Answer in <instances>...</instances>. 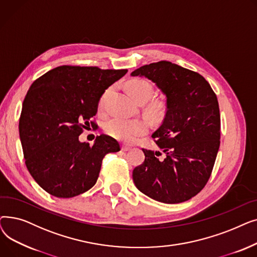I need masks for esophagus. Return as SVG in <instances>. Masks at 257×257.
I'll return each instance as SVG.
<instances>
[{"label": "esophagus", "mask_w": 257, "mask_h": 257, "mask_svg": "<svg viewBox=\"0 0 257 257\" xmlns=\"http://www.w3.org/2000/svg\"><path fill=\"white\" fill-rule=\"evenodd\" d=\"M129 150H131V148H130V147H128V146H125V145L121 146V151L127 152V151H129Z\"/></svg>", "instance_id": "esophagus-1"}]
</instances>
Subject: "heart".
<instances>
[{
	"label": "heart",
	"instance_id": "1",
	"mask_svg": "<svg viewBox=\"0 0 257 257\" xmlns=\"http://www.w3.org/2000/svg\"><path fill=\"white\" fill-rule=\"evenodd\" d=\"M128 90L133 99L139 103H146L149 101L153 93L154 88L150 82L146 80H133L128 84ZM111 91V87L108 88L100 99V107L102 108L105 104V101L108 94ZM161 107L159 104H152L149 107V111L153 115H157L160 112ZM105 131L109 134L113 139H116L120 142L127 144L136 142L140 137L145 136L149 131V123L144 118L136 117V118H125L115 116L110 118L105 124Z\"/></svg>",
	"mask_w": 257,
	"mask_h": 257
}]
</instances>
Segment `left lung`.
Segmentation results:
<instances>
[{"mask_svg":"<svg viewBox=\"0 0 257 257\" xmlns=\"http://www.w3.org/2000/svg\"><path fill=\"white\" fill-rule=\"evenodd\" d=\"M131 76L151 80L167 98L163 124L152 134L165 157L143 149L145 161L133 170L134 184L163 203L190 200L207 183L219 151L217 96L204 77L166 60L141 66Z\"/></svg>","mask_w":257,"mask_h":257,"instance_id":"1","label":"left lung"}]
</instances>
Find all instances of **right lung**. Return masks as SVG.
<instances>
[{"label": "right lung", "instance_id": "right-lung-1", "mask_svg": "<svg viewBox=\"0 0 257 257\" xmlns=\"http://www.w3.org/2000/svg\"><path fill=\"white\" fill-rule=\"evenodd\" d=\"M127 70L61 65L36 79L23 103L20 139L25 163L37 184L57 198H72L96 184L102 160L119 151L105 134L92 146L79 136L98 111L100 98Z\"/></svg>", "mask_w": 257, "mask_h": 257}]
</instances>
